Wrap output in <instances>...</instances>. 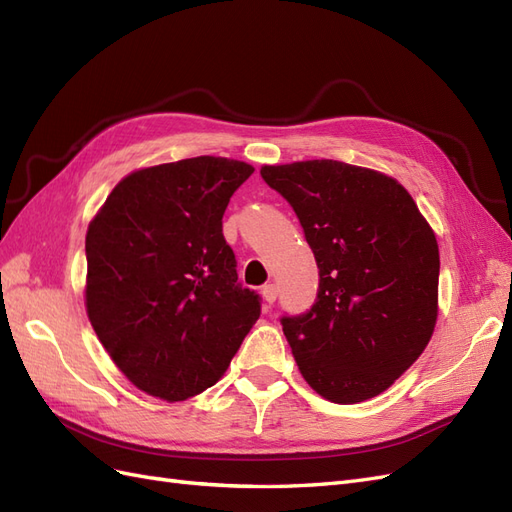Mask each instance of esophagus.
Listing matches in <instances>:
<instances>
[{"label": "esophagus", "instance_id": "esophagus-1", "mask_svg": "<svg viewBox=\"0 0 512 512\" xmlns=\"http://www.w3.org/2000/svg\"><path fill=\"white\" fill-rule=\"evenodd\" d=\"M262 297H265V301L271 305V303H275V299H277V286L275 284H265L262 286Z\"/></svg>", "mask_w": 512, "mask_h": 512}]
</instances>
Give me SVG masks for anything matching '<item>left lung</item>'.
<instances>
[{"label":"left lung","mask_w":512,"mask_h":512,"mask_svg":"<svg viewBox=\"0 0 512 512\" xmlns=\"http://www.w3.org/2000/svg\"><path fill=\"white\" fill-rule=\"evenodd\" d=\"M301 222L318 294L282 329L303 378L324 399L356 404L404 374L438 316L436 235L404 185L335 160L262 166Z\"/></svg>","instance_id":"8db88e82"}]
</instances>
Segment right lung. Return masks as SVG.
<instances>
[{
	"label": "right lung",
	"instance_id": "obj_1",
	"mask_svg": "<svg viewBox=\"0 0 512 512\" xmlns=\"http://www.w3.org/2000/svg\"><path fill=\"white\" fill-rule=\"evenodd\" d=\"M252 173L211 156L136 170L89 224L91 327L153 397L183 401L213 386L260 316L222 232L230 196Z\"/></svg>",
	"mask_w": 512,
	"mask_h": 512
}]
</instances>
